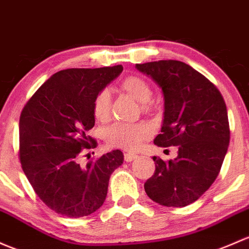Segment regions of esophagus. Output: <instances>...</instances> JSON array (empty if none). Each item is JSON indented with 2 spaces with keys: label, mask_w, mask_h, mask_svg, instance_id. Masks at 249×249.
Masks as SVG:
<instances>
[{
  "label": "esophagus",
  "mask_w": 249,
  "mask_h": 249,
  "mask_svg": "<svg viewBox=\"0 0 249 249\" xmlns=\"http://www.w3.org/2000/svg\"><path fill=\"white\" fill-rule=\"evenodd\" d=\"M135 159H137V155L136 154H132V153H126L124 154V160L126 162H131L133 161Z\"/></svg>",
  "instance_id": "1"
}]
</instances>
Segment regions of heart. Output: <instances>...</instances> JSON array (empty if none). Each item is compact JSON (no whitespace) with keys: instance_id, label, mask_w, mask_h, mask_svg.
<instances>
[{"instance_id":"heart-1","label":"heart","mask_w":249,"mask_h":249,"mask_svg":"<svg viewBox=\"0 0 249 249\" xmlns=\"http://www.w3.org/2000/svg\"><path fill=\"white\" fill-rule=\"evenodd\" d=\"M120 88L142 104L144 109L151 107L153 89L144 78L135 75L127 76L120 82ZM109 108L111 94L107 89L100 90L93 101L94 117L101 122H106L109 117ZM150 136L151 127L145 123H116L106 130V142L114 148L133 151L137 150Z\"/></svg>"}]
</instances>
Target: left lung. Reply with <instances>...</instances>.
I'll return each mask as SVG.
<instances>
[{
	"label": "left lung",
	"mask_w": 249,
	"mask_h": 249,
	"mask_svg": "<svg viewBox=\"0 0 249 249\" xmlns=\"http://www.w3.org/2000/svg\"><path fill=\"white\" fill-rule=\"evenodd\" d=\"M162 88L164 118L154 143L178 146V156H154L155 172L145 193L160 205L182 208L195 203L218 177L228 150V112L221 91L204 75L180 61L136 64Z\"/></svg>",
	"instance_id": "left-lung-1"
}]
</instances>
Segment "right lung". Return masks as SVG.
<instances>
[{
  "mask_svg": "<svg viewBox=\"0 0 249 249\" xmlns=\"http://www.w3.org/2000/svg\"><path fill=\"white\" fill-rule=\"evenodd\" d=\"M122 71V65L61 70L21 111V167L36 196L54 213L88 216L106 199L109 177L124 161L122 151L112 150L86 167L78 160L96 148V141L87 136L95 123L94 98Z\"/></svg>",
  "mask_w": 249,
  "mask_h": 249,
  "instance_id": "obj_1",
  "label": "right lung"
}]
</instances>
